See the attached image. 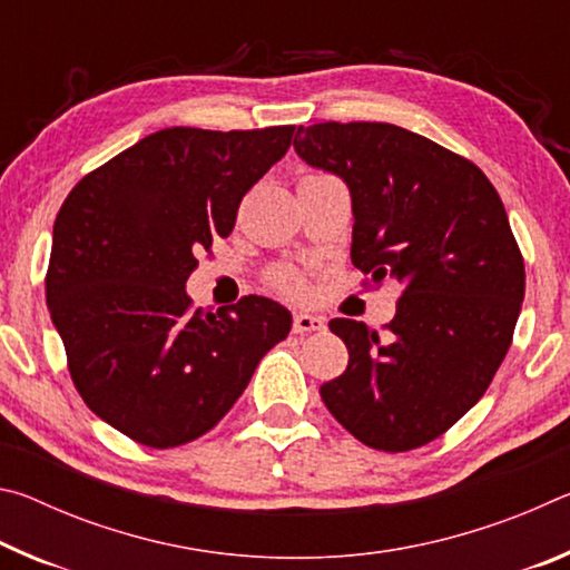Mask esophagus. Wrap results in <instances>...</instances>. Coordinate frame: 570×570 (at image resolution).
<instances>
[{"label": "esophagus", "instance_id": "1", "mask_svg": "<svg viewBox=\"0 0 570 570\" xmlns=\"http://www.w3.org/2000/svg\"><path fill=\"white\" fill-rule=\"evenodd\" d=\"M324 330H326L324 316L306 314V312L294 314V334H312V332H324Z\"/></svg>", "mask_w": 570, "mask_h": 570}]
</instances>
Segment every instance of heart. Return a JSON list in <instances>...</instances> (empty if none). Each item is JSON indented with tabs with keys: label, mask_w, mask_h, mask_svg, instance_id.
<instances>
[{
	"label": "heart",
	"mask_w": 570,
	"mask_h": 570,
	"mask_svg": "<svg viewBox=\"0 0 570 570\" xmlns=\"http://www.w3.org/2000/svg\"><path fill=\"white\" fill-rule=\"evenodd\" d=\"M272 284L288 296H304L308 292L306 276L298 268H278L272 276Z\"/></svg>",
	"instance_id": "b5f03b06"
}]
</instances>
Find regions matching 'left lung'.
Instances as JSON below:
<instances>
[{
    "mask_svg": "<svg viewBox=\"0 0 570 570\" xmlns=\"http://www.w3.org/2000/svg\"><path fill=\"white\" fill-rule=\"evenodd\" d=\"M294 148L352 193V264L397 278L387 334L332 320L350 350L322 384L336 422L374 450L448 432L493 382L513 342L525 266L493 183L475 163L390 122L298 125Z\"/></svg>",
    "mask_w": 570,
    "mask_h": 570,
    "instance_id": "8db88e82",
    "label": "left lung"
}]
</instances>
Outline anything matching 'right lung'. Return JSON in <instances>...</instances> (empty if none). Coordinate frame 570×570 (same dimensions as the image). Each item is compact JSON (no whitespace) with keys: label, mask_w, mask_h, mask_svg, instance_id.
<instances>
[{"label":"right lung","mask_w":570,"mask_h":570,"mask_svg":"<svg viewBox=\"0 0 570 570\" xmlns=\"http://www.w3.org/2000/svg\"><path fill=\"white\" fill-rule=\"evenodd\" d=\"M294 125L166 128L88 173L55 218L45 276L70 377L100 420L146 448L206 435L292 314L264 296L204 314L186 294L200 250L284 158Z\"/></svg>","instance_id":"1"}]
</instances>
